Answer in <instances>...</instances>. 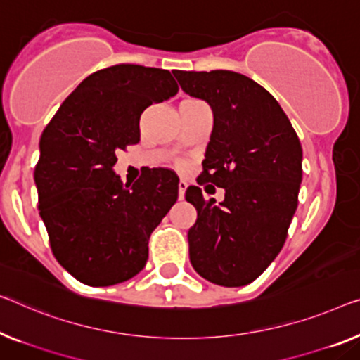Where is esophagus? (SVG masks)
Returning a JSON list of instances; mask_svg holds the SVG:
<instances>
[{
  "label": "esophagus",
  "instance_id": "obj_1",
  "mask_svg": "<svg viewBox=\"0 0 360 360\" xmlns=\"http://www.w3.org/2000/svg\"><path fill=\"white\" fill-rule=\"evenodd\" d=\"M178 189H179V198H184L186 189H187V182L181 179V181H179V184H178Z\"/></svg>",
  "mask_w": 360,
  "mask_h": 360
}]
</instances>
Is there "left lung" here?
<instances>
[{"instance_id": "1", "label": "left lung", "mask_w": 360, "mask_h": 360, "mask_svg": "<svg viewBox=\"0 0 360 360\" xmlns=\"http://www.w3.org/2000/svg\"><path fill=\"white\" fill-rule=\"evenodd\" d=\"M186 94L213 110V131L198 184L224 189L205 200L191 186L186 200L197 210L189 229L195 271L219 286L257 280L280 254L297 208L302 147L286 112L270 92L233 71H173Z\"/></svg>"}]
</instances>
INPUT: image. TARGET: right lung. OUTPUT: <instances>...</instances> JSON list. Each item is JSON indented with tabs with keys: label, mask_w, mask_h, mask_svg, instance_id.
Here are the masks:
<instances>
[{
	"label": "right lung",
	"mask_w": 360,
	"mask_h": 360,
	"mask_svg": "<svg viewBox=\"0 0 360 360\" xmlns=\"http://www.w3.org/2000/svg\"><path fill=\"white\" fill-rule=\"evenodd\" d=\"M169 71L139 64L100 69L63 101L40 139L39 210L53 255L80 283L111 286L147 264L148 239L178 200L179 178L148 168L132 186L116 155L141 141V115L178 94Z\"/></svg>",
	"instance_id": "obj_1"
}]
</instances>
